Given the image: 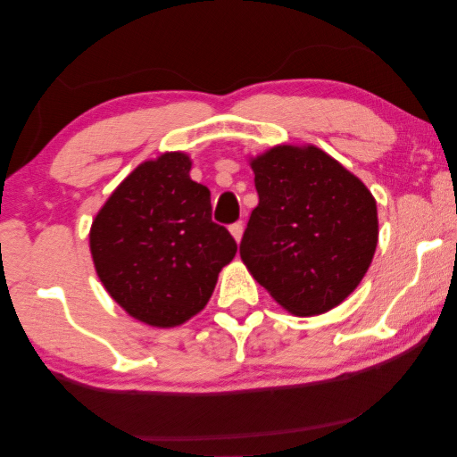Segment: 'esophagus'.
<instances>
[{
  "instance_id": "1",
  "label": "esophagus",
  "mask_w": 457,
  "mask_h": 457,
  "mask_svg": "<svg viewBox=\"0 0 457 457\" xmlns=\"http://www.w3.org/2000/svg\"><path fill=\"white\" fill-rule=\"evenodd\" d=\"M228 230H230V235L235 237V241L237 243H241V238H243V230H245V227H243V222H233L228 227Z\"/></svg>"
}]
</instances>
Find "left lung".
I'll use <instances>...</instances> for the list:
<instances>
[{"label":"left lung","instance_id":"8db88e82","mask_svg":"<svg viewBox=\"0 0 457 457\" xmlns=\"http://www.w3.org/2000/svg\"><path fill=\"white\" fill-rule=\"evenodd\" d=\"M251 166L259 204L241 241L243 262L295 315L337 307L378 246L371 192L315 146H275Z\"/></svg>","mask_w":457,"mask_h":457}]
</instances>
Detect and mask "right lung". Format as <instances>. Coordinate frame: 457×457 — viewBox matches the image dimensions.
<instances>
[{
  "label": "right lung",
  "mask_w": 457,
  "mask_h": 457,
  "mask_svg": "<svg viewBox=\"0 0 457 457\" xmlns=\"http://www.w3.org/2000/svg\"><path fill=\"white\" fill-rule=\"evenodd\" d=\"M190 158L168 152L140 164L96 216L90 251L100 281L128 315L174 327L203 311L237 243L212 222L211 190Z\"/></svg>",
  "instance_id": "right-lung-1"
}]
</instances>
